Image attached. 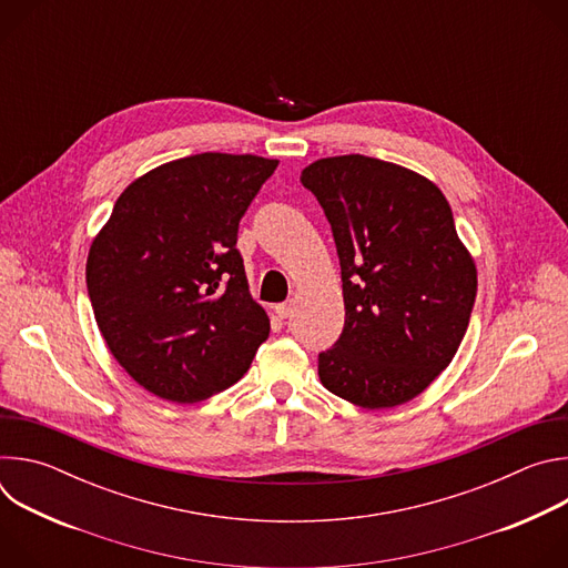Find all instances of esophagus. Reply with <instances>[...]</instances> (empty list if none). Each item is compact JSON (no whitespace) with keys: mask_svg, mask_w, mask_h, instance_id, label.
<instances>
[{"mask_svg":"<svg viewBox=\"0 0 568 568\" xmlns=\"http://www.w3.org/2000/svg\"><path fill=\"white\" fill-rule=\"evenodd\" d=\"M292 312H294V305H292V303L276 305V314H278L281 318H290V316H292Z\"/></svg>","mask_w":568,"mask_h":568,"instance_id":"1","label":"esophagus"}]
</instances>
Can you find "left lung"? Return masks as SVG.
Segmentation results:
<instances>
[{
	"instance_id": "obj_1",
	"label": "left lung",
	"mask_w": 568,
	"mask_h": 568,
	"mask_svg": "<svg viewBox=\"0 0 568 568\" xmlns=\"http://www.w3.org/2000/svg\"><path fill=\"white\" fill-rule=\"evenodd\" d=\"M301 182L333 226L344 283L321 384L362 409L399 407L452 364L476 298L449 202L425 175L364 154L316 159Z\"/></svg>"
}]
</instances>
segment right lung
<instances>
[{"label": "right lung", "mask_w": 568, "mask_h": 568, "mask_svg": "<svg viewBox=\"0 0 568 568\" xmlns=\"http://www.w3.org/2000/svg\"><path fill=\"white\" fill-rule=\"evenodd\" d=\"M278 159L202 152L136 178L94 235L88 290L99 331L152 395L193 404L229 388L270 337L237 222Z\"/></svg>", "instance_id": "obj_1"}]
</instances>
